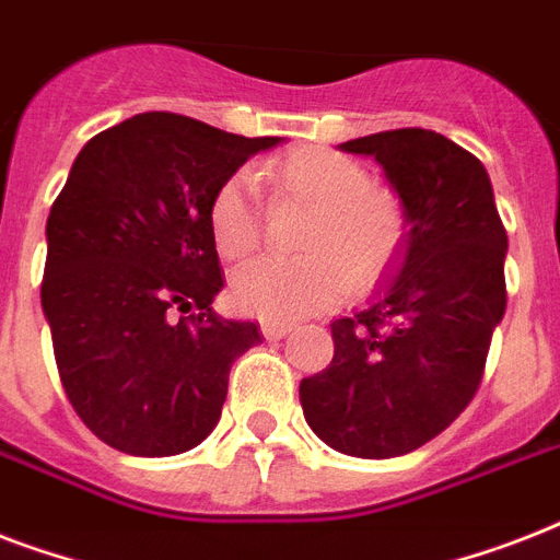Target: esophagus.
<instances>
[{"instance_id": "esophagus-1", "label": "esophagus", "mask_w": 560, "mask_h": 560, "mask_svg": "<svg viewBox=\"0 0 560 560\" xmlns=\"http://www.w3.org/2000/svg\"><path fill=\"white\" fill-rule=\"evenodd\" d=\"M293 331V325L290 323H272V319H267V323H261V334L267 337V340H281V337H288V334Z\"/></svg>"}]
</instances>
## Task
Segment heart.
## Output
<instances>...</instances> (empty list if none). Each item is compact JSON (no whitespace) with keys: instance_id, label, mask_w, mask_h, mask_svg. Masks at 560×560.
Returning a JSON list of instances; mask_svg holds the SVG:
<instances>
[{"instance_id":"b5f03b06","label":"heart","mask_w":560,"mask_h":560,"mask_svg":"<svg viewBox=\"0 0 560 560\" xmlns=\"http://www.w3.org/2000/svg\"><path fill=\"white\" fill-rule=\"evenodd\" d=\"M279 194L314 206L296 258H258L232 276V302L244 314L296 319L340 305L351 276L372 288L398 261L407 211L395 191L372 183L363 162L331 148H299L270 165ZM209 235L223 261H244L261 246L264 209L249 171H237L209 202Z\"/></svg>"}]
</instances>
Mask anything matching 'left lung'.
I'll list each match as a JSON object with an SVG mask.
<instances>
[{
    "mask_svg": "<svg viewBox=\"0 0 560 560\" xmlns=\"http://www.w3.org/2000/svg\"><path fill=\"white\" fill-rule=\"evenodd\" d=\"M381 162L409 220L404 255L366 311L331 323L334 358L299 400L325 444L360 459L416 451L477 395L505 314L509 235L482 162L400 127L340 144Z\"/></svg>",
    "mask_w": 560,
    "mask_h": 560,
    "instance_id": "1",
    "label": "left lung"
}]
</instances>
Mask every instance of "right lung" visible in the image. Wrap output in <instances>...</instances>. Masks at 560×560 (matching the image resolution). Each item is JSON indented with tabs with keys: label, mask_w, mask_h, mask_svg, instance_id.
Here are the masks:
<instances>
[{
	"label": "right lung",
	"mask_w": 560,
	"mask_h": 560,
	"mask_svg": "<svg viewBox=\"0 0 560 560\" xmlns=\"http://www.w3.org/2000/svg\"><path fill=\"white\" fill-rule=\"evenodd\" d=\"M272 144L139 113L78 153L48 214L39 296L66 398L109 447L191 451L218 424L232 363L264 340L211 311L223 276L209 202Z\"/></svg>",
	"instance_id": "obj_1"
}]
</instances>
